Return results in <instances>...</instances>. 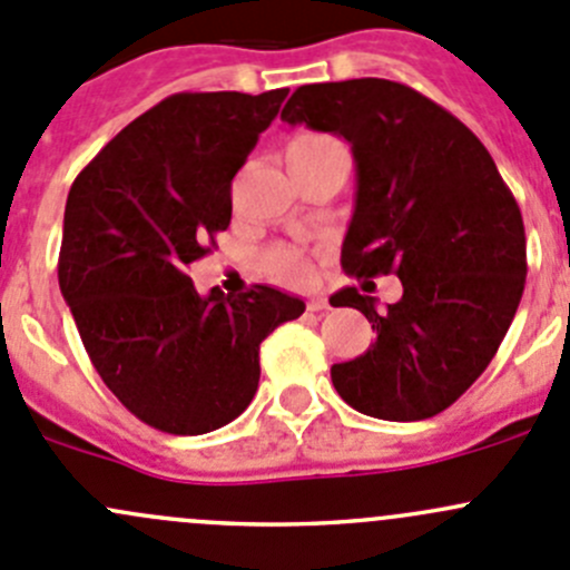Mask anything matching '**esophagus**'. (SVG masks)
<instances>
[{"mask_svg": "<svg viewBox=\"0 0 570 570\" xmlns=\"http://www.w3.org/2000/svg\"><path fill=\"white\" fill-rule=\"evenodd\" d=\"M306 308H308V312H325V308H331V306H327V301H325V297L314 295V297H308Z\"/></svg>", "mask_w": 570, "mask_h": 570, "instance_id": "34e87169", "label": "esophagus"}]
</instances>
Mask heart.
I'll return each instance as SVG.
<instances>
[{
    "instance_id": "1",
    "label": "heart",
    "mask_w": 570,
    "mask_h": 570,
    "mask_svg": "<svg viewBox=\"0 0 570 570\" xmlns=\"http://www.w3.org/2000/svg\"><path fill=\"white\" fill-rule=\"evenodd\" d=\"M322 142H333V140L325 135H314V131H303V135H297L295 140L289 142L286 154L301 151V148L322 146ZM269 273H273L278 281H284V284H297V281L306 278V262L292 250H275L273 256H269Z\"/></svg>"
}]
</instances>
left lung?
Wrapping results in <instances>:
<instances>
[{"instance_id": "1", "label": "left lung", "mask_w": 570, "mask_h": 570, "mask_svg": "<svg viewBox=\"0 0 570 570\" xmlns=\"http://www.w3.org/2000/svg\"><path fill=\"white\" fill-rule=\"evenodd\" d=\"M281 120L350 142L358 189L342 267L402 281L386 312L355 286L331 297L377 333L364 355L331 366L333 386L366 416H435L485 372L521 303L527 237L513 193L469 126L392 79L303 85Z\"/></svg>"}]
</instances>
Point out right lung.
Instances as JSON below:
<instances>
[{"label": "right lung", "instance_id": "right-lung-1", "mask_svg": "<svg viewBox=\"0 0 570 570\" xmlns=\"http://www.w3.org/2000/svg\"><path fill=\"white\" fill-rule=\"evenodd\" d=\"M286 94L168 96L68 193L60 292L109 392L163 433L237 419L258 389V344L306 312L301 297L258 284L200 297L187 275L232 223V178Z\"/></svg>", "mask_w": 570, "mask_h": 570}]
</instances>
